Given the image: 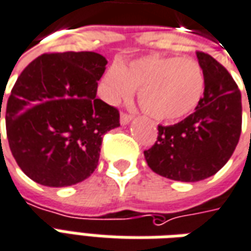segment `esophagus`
Returning a JSON list of instances; mask_svg holds the SVG:
<instances>
[{
	"mask_svg": "<svg viewBox=\"0 0 251 251\" xmlns=\"http://www.w3.org/2000/svg\"><path fill=\"white\" fill-rule=\"evenodd\" d=\"M133 120L131 115H127V114H121V125H127L130 124V121Z\"/></svg>",
	"mask_w": 251,
	"mask_h": 251,
	"instance_id": "1",
	"label": "esophagus"
}]
</instances>
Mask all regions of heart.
<instances>
[{
    "mask_svg": "<svg viewBox=\"0 0 251 251\" xmlns=\"http://www.w3.org/2000/svg\"><path fill=\"white\" fill-rule=\"evenodd\" d=\"M138 88V101L151 118L182 120L202 100L205 76L197 61L174 55H144L129 64H113L103 75L100 95L110 104L129 99Z\"/></svg>",
    "mask_w": 251,
    "mask_h": 251,
    "instance_id": "1",
    "label": "heart"
}]
</instances>
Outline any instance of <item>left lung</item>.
<instances>
[{
  "mask_svg": "<svg viewBox=\"0 0 251 251\" xmlns=\"http://www.w3.org/2000/svg\"><path fill=\"white\" fill-rule=\"evenodd\" d=\"M197 59L205 76L199 107L175 125L159 126L157 141L144 151L153 173L180 182L216 174L234 153L242 130L241 91L234 78L209 54L199 51Z\"/></svg>",
  "mask_w": 251,
  "mask_h": 251,
  "instance_id": "left-lung-1",
  "label": "left lung"
}]
</instances>
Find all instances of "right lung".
I'll use <instances>...</instances> for the list:
<instances>
[{
	"mask_svg": "<svg viewBox=\"0 0 251 251\" xmlns=\"http://www.w3.org/2000/svg\"><path fill=\"white\" fill-rule=\"evenodd\" d=\"M106 65L94 51L43 54L17 78L6 136L19 167L36 183L72 186L95 171L103 134L120 126L118 110L96 98Z\"/></svg>",
	"mask_w": 251,
	"mask_h": 251,
	"instance_id": "right-lung-1",
	"label": "right lung"
}]
</instances>
